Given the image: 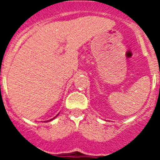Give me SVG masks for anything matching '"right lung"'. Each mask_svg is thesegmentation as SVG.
I'll list each match as a JSON object with an SVG mask.
<instances>
[{
	"label": "right lung",
	"mask_w": 160,
	"mask_h": 160,
	"mask_svg": "<svg viewBox=\"0 0 160 160\" xmlns=\"http://www.w3.org/2000/svg\"><path fill=\"white\" fill-rule=\"evenodd\" d=\"M58 114H57V115H56V116H55V117H54V118H51V119H50V120H48V121H46V122H49V121H52V120H53V119H54V118H56V117H57V116H58Z\"/></svg>",
	"instance_id": "1"
}]
</instances>
